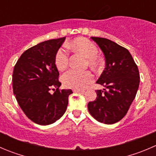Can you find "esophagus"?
<instances>
[{"mask_svg":"<svg viewBox=\"0 0 156 156\" xmlns=\"http://www.w3.org/2000/svg\"><path fill=\"white\" fill-rule=\"evenodd\" d=\"M73 91L75 92V93H84V90H80V89H74Z\"/></svg>","mask_w":156,"mask_h":156,"instance_id":"1","label":"esophagus"}]
</instances>
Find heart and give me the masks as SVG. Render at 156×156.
<instances>
[{
    "label": "heart",
    "instance_id": "heart-1",
    "mask_svg": "<svg viewBox=\"0 0 156 156\" xmlns=\"http://www.w3.org/2000/svg\"><path fill=\"white\" fill-rule=\"evenodd\" d=\"M66 47L72 49L76 52L83 54L87 59L88 65L93 69H99L103 65V61L98 56V47L86 38H77L73 41L66 44ZM69 54L67 49L61 47L55 54L54 62L57 69L63 71L69 65ZM93 75L90 72H78L76 70H69L62 75V82L67 87L74 89H83L93 81Z\"/></svg>",
    "mask_w": 156,
    "mask_h": 156
}]
</instances>
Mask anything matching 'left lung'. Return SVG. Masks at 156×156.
Returning a JSON list of instances; mask_svg holds the SVG:
<instances>
[{
  "mask_svg": "<svg viewBox=\"0 0 156 156\" xmlns=\"http://www.w3.org/2000/svg\"><path fill=\"white\" fill-rule=\"evenodd\" d=\"M91 40L105 58V69L97 81L105 89L96 90V100L89 102L87 108L98 122L113 124L124 117L135 98L140 85L139 69L124 47L105 38Z\"/></svg>",
  "mask_w": 156,
  "mask_h": 156,
  "instance_id": "obj_1",
  "label": "left lung"
}]
</instances>
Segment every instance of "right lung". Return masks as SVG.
<instances>
[{
  "instance_id": "obj_1",
  "label": "right lung",
  "mask_w": 156,
  "mask_h": 156,
  "mask_svg": "<svg viewBox=\"0 0 156 156\" xmlns=\"http://www.w3.org/2000/svg\"><path fill=\"white\" fill-rule=\"evenodd\" d=\"M65 40H49L30 48L14 66L13 94L26 116L36 124L46 126L61 118L73 93L71 89H58L59 72L54 62ZM50 90H56L51 94Z\"/></svg>"
}]
</instances>
